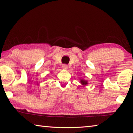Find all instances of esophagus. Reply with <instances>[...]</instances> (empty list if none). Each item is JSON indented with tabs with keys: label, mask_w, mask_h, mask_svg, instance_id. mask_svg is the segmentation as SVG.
I'll list each match as a JSON object with an SVG mask.
<instances>
[{
	"label": "esophagus",
	"mask_w": 133,
	"mask_h": 133,
	"mask_svg": "<svg viewBox=\"0 0 133 133\" xmlns=\"http://www.w3.org/2000/svg\"><path fill=\"white\" fill-rule=\"evenodd\" d=\"M62 68H63V69H64V70H67V69H68V66H67V65H66V64H63V66H62Z\"/></svg>",
	"instance_id": "esophagus-1"
}]
</instances>
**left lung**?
Here are the masks:
<instances>
[{
    "mask_svg": "<svg viewBox=\"0 0 133 133\" xmlns=\"http://www.w3.org/2000/svg\"><path fill=\"white\" fill-rule=\"evenodd\" d=\"M80 82L83 86H84V85L85 86V85H87L88 84V82H87V80L83 79V78H80Z\"/></svg>",
    "mask_w": 133,
    "mask_h": 133,
    "instance_id": "left-lung-1",
    "label": "left lung"
}]
</instances>
